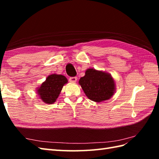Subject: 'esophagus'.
<instances>
[{
	"mask_svg": "<svg viewBox=\"0 0 159 159\" xmlns=\"http://www.w3.org/2000/svg\"><path fill=\"white\" fill-rule=\"evenodd\" d=\"M69 80H70V82H71V83H75V82H76V80H77V78L76 76L70 77Z\"/></svg>",
	"mask_w": 159,
	"mask_h": 159,
	"instance_id": "esophagus-1",
	"label": "esophagus"
}]
</instances>
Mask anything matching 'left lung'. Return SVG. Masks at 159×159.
Instances as JSON below:
<instances>
[{
  "label": "left lung",
  "instance_id": "left-lung-1",
  "mask_svg": "<svg viewBox=\"0 0 159 159\" xmlns=\"http://www.w3.org/2000/svg\"><path fill=\"white\" fill-rule=\"evenodd\" d=\"M79 83L87 98L96 102L110 99L116 92V84L111 74L93 68L87 69Z\"/></svg>",
  "mask_w": 159,
  "mask_h": 159
}]
</instances>
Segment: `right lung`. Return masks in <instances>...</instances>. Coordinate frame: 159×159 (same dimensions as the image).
I'll list each match as a JSON object with an SVG mask.
<instances>
[{"label": "right lung", "instance_id": "right-lung-1", "mask_svg": "<svg viewBox=\"0 0 159 159\" xmlns=\"http://www.w3.org/2000/svg\"><path fill=\"white\" fill-rule=\"evenodd\" d=\"M67 83L66 76L53 74L49 75L37 89L40 99L46 104H52L57 100L63 85Z\"/></svg>", "mask_w": 159, "mask_h": 159}]
</instances>
